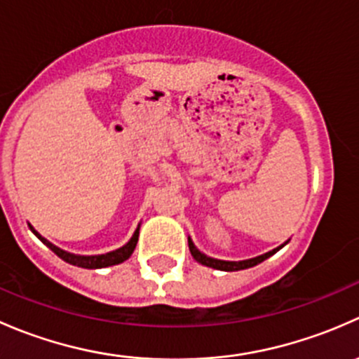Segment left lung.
<instances>
[{"mask_svg": "<svg viewBox=\"0 0 359 359\" xmlns=\"http://www.w3.org/2000/svg\"><path fill=\"white\" fill-rule=\"evenodd\" d=\"M283 247V245H281ZM280 247V248H281ZM280 248H274L273 252H267L264 253V255L260 257H255V259H248V260H241V262H227V260H217V259H212V257H206L205 253H201L200 250H196V247L193 245V241L189 240V250H191V255L194 257V259L198 260V262L203 264V266H208V267H213V269H220V271H241V269H248V267H253L257 266V264H260L262 260H266L267 257H271L273 253H276Z\"/></svg>", "mask_w": 359, "mask_h": 359, "instance_id": "8db88e82", "label": "left lung"}]
</instances>
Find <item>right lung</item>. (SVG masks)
Returning a JSON list of instances; mask_svg holds the SVG:
<instances>
[{"mask_svg": "<svg viewBox=\"0 0 359 359\" xmlns=\"http://www.w3.org/2000/svg\"><path fill=\"white\" fill-rule=\"evenodd\" d=\"M31 231L36 234V236L39 238V240L43 241V243L46 245V247L52 250L53 253H57L60 259L66 260V262H69V264H72V266L85 267V269H100V267H109V266H116V264L125 262V260L128 259L130 255H132L133 250H135V247H137V241H139V229H137L135 234L132 236V240H130L128 243L125 245V247L114 250V252L104 253V255H88V257H85V255H72V253L64 252V250L57 248L55 245H52L50 241H46L43 236H39V234L36 233L32 227H31Z\"/></svg>", "mask_w": 359, "mask_h": 359, "instance_id": "obj_1", "label": "right lung"}]
</instances>
